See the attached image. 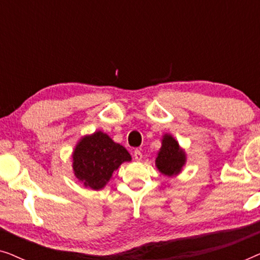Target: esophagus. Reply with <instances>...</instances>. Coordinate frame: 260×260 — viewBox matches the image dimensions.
<instances>
[{
    "label": "esophagus",
    "mask_w": 260,
    "mask_h": 260,
    "mask_svg": "<svg viewBox=\"0 0 260 260\" xmlns=\"http://www.w3.org/2000/svg\"><path fill=\"white\" fill-rule=\"evenodd\" d=\"M142 157H143V155H142L141 150H138V149H137V150L134 151V158L136 159V161H141Z\"/></svg>",
    "instance_id": "esophagus-1"
}]
</instances>
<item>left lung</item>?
<instances>
[{
	"instance_id": "left-lung-1",
	"label": "left lung",
	"mask_w": 260,
	"mask_h": 260,
	"mask_svg": "<svg viewBox=\"0 0 260 260\" xmlns=\"http://www.w3.org/2000/svg\"><path fill=\"white\" fill-rule=\"evenodd\" d=\"M156 167L167 176L177 175L186 163V154L180 148L172 135L166 134L162 140V147L156 157Z\"/></svg>"
}]
</instances>
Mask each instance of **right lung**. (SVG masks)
I'll list each match as a JSON object with an SVG mask.
<instances>
[{"mask_svg": "<svg viewBox=\"0 0 260 260\" xmlns=\"http://www.w3.org/2000/svg\"><path fill=\"white\" fill-rule=\"evenodd\" d=\"M72 158L74 175L85 187L94 190L104 188L123 162L131 161L126 149L102 131L81 138Z\"/></svg>", "mask_w": 260, "mask_h": 260, "instance_id": "1", "label": "right lung"}]
</instances>
